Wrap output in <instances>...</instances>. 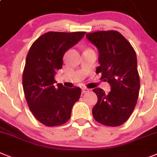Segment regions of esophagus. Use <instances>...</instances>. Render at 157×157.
<instances>
[{
    "instance_id": "34e87169",
    "label": "esophagus",
    "mask_w": 157,
    "mask_h": 157,
    "mask_svg": "<svg viewBox=\"0 0 157 157\" xmlns=\"http://www.w3.org/2000/svg\"><path fill=\"white\" fill-rule=\"evenodd\" d=\"M89 89H86V88H82V89H81V92H82V93H87V92H89Z\"/></svg>"
}]
</instances>
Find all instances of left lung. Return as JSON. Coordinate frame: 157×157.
<instances>
[{"label": "left lung", "instance_id": "1", "mask_svg": "<svg viewBox=\"0 0 157 157\" xmlns=\"http://www.w3.org/2000/svg\"><path fill=\"white\" fill-rule=\"evenodd\" d=\"M87 39L97 47L101 79L108 81L111 91L105 94L102 89H93L98 101L93 116L99 123L120 126L127 121L137 102L140 77L135 50L120 33L114 30L86 34Z\"/></svg>", "mask_w": 157, "mask_h": 157}]
</instances>
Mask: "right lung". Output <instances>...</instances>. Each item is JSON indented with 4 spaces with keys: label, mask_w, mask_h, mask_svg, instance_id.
I'll list each match as a JSON object with an SVG mask.
<instances>
[{
    "label": "right lung",
    "mask_w": 157,
    "mask_h": 157,
    "mask_svg": "<svg viewBox=\"0 0 157 157\" xmlns=\"http://www.w3.org/2000/svg\"><path fill=\"white\" fill-rule=\"evenodd\" d=\"M85 32H48L32 44L24 68L23 89L29 108L38 121L58 126L71 117L72 106L81 94L79 87L55 85V75L62 68L63 56L84 37Z\"/></svg>",
    "instance_id": "1"
}]
</instances>
